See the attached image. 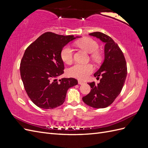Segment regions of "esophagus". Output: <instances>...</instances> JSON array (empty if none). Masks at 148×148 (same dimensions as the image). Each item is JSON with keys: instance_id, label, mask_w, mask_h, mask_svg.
<instances>
[{"instance_id": "esophagus-1", "label": "esophagus", "mask_w": 148, "mask_h": 148, "mask_svg": "<svg viewBox=\"0 0 148 148\" xmlns=\"http://www.w3.org/2000/svg\"><path fill=\"white\" fill-rule=\"evenodd\" d=\"M78 84H85V82H82V81H80V80H78Z\"/></svg>"}]
</instances>
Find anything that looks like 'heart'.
I'll use <instances>...</instances> for the list:
<instances>
[{"label":"heart","mask_w":148,"mask_h":148,"mask_svg":"<svg viewBox=\"0 0 148 148\" xmlns=\"http://www.w3.org/2000/svg\"><path fill=\"white\" fill-rule=\"evenodd\" d=\"M77 44L89 53H92V59L98 60L100 55L97 51L99 48L97 42L90 38H84L77 42ZM62 60L66 64H70L73 61V49L70 46H66L62 49L60 52ZM94 70L93 66L90 64H76L69 70V75L71 77L79 79H86Z\"/></svg>","instance_id":"obj_1"}]
</instances>
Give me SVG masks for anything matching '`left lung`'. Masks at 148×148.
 Listing matches in <instances>:
<instances>
[{"instance_id":"8db88e82","label":"left lung","mask_w":148,"mask_h":148,"mask_svg":"<svg viewBox=\"0 0 148 148\" xmlns=\"http://www.w3.org/2000/svg\"><path fill=\"white\" fill-rule=\"evenodd\" d=\"M89 34L106 44L104 60L99 69L94 74L97 78L101 76L100 83H88L91 91L82 99L93 108H105L114 101L122 91L127 75V63L118 44L110 36L101 32Z\"/></svg>"}]
</instances>
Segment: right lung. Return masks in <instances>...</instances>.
<instances>
[{
    "label": "right lung",
    "instance_id": "right-lung-1",
    "mask_svg": "<svg viewBox=\"0 0 148 148\" xmlns=\"http://www.w3.org/2000/svg\"><path fill=\"white\" fill-rule=\"evenodd\" d=\"M78 38L47 32L26 49L20 63L21 78L30 99L40 108L52 109L63 104L69 88L78 84L73 78L57 79L64 72L62 49Z\"/></svg>",
    "mask_w": 148,
    "mask_h": 148
}]
</instances>
